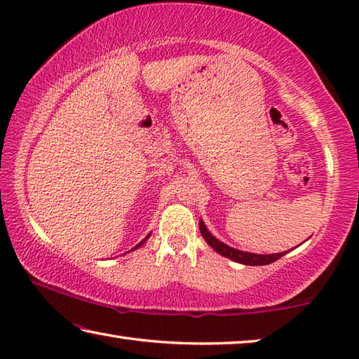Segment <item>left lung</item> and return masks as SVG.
<instances>
[{
	"mask_svg": "<svg viewBox=\"0 0 359 359\" xmlns=\"http://www.w3.org/2000/svg\"><path fill=\"white\" fill-rule=\"evenodd\" d=\"M199 231H201L203 238L205 239V242L214 248L217 253L223 255V257H226L229 259H234L238 261V263L242 264H247V266H263V264H271L277 261L280 257H283L285 253H272V255H257V253H247V252H241V250H236L233 247H228L224 245L223 242H220L218 239H215L214 236H212L208 228L204 226L203 222H199Z\"/></svg>",
	"mask_w": 359,
	"mask_h": 359,
	"instance_id": "obj_1",
	"label": "left lung"
}]
</instances>
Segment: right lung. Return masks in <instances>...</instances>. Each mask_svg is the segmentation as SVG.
Returning a JSON list of instances; mask_svg holds the SVG:
<instances>
[{
	"mask_svg": "<svg viewBox=\"0 0 359 359\" xmlns=\"http://www.w3.org/2000/svg\"><path fill=\"white\" fill-rule=\"evenodd\" d=\"M147 238H149V236H147ZM147 238H145V239H147ZM145 239H144V241H142V242H139V244H137V245H136V247H135V248H137V247H141V245H142V244H144V242H145ZM135 248H133V250H135Z\"/></svg>",
	"mask_w": 359,
	"mask_h": 359,
	"instance_id": "1",
	"label": "right lung"
}]
</instances>
